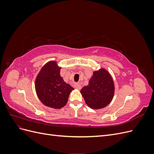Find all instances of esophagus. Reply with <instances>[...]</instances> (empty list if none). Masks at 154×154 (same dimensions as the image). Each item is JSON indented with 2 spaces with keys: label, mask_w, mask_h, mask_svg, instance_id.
<instances>
[{
  "label": "esophagus",
  "mask_w": 154,
  "mask_h": 154,
  "mask_svg": "<svg viewBox=\"0 0 154 154\" xmlns=\"http://www.w3.org/2000/svg\"><path fill=\"white\" fill-rule=\"evenodd\" d=\"M74 88H76L78 90H80L82 88V86L79 84V83H75V84H74Z\"/></svg>",
  "instance_id": "obj_1"
}]
</instances>
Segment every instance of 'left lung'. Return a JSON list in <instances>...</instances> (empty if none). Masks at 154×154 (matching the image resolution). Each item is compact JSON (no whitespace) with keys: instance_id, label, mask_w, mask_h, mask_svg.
<instances>
[{"instance_id":"8db88e82","label":"left lung","mask_w":154,"mask_h":154,"mask_svg":"<svg viewBox=\"0 0 154 154\" xmlns=\"http://www.w3.org/2000/svg\"><path fill=\"white\" fill-rule=\"evenodd\" d=\"M114 89V81L110 73L105 69H100L93 72L88 85L83 87L80 92L90 108L100 109L110 103Z\"/></svg>"}]
</instances>
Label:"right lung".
<instances>
[{
	"mask_svg": "<svg viewBox=\"0 0 154 154\" xmlns=\"http://www.w3.org/2000/svg\"><path fill=\"white\" fill-rule=\"evenodd\" d=\"M60 69L57 62H48L41 69L35 83L36 94L42 103L56 109L67 104L70 93L74 90L63 81Z\"/></svg>",
	"mask_w": 154,
	"mask_h": 154,
	"instance_id": "1",
	"label": "right lung"
}]
</instances>
